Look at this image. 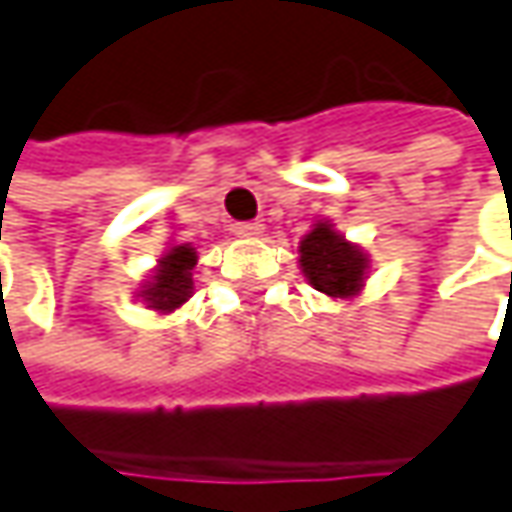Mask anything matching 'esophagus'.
<instances>
[{"label": "esophagus", "instance_id": "1", "mask_svg": "<svg viewBox=\"0 0 512 512\" xmlns=\"http://www.w3.org/2000/svg\"><path fill=\"white\" fill-rule=\"evenodd\" d=\"M237 237H260L263 234V223H234V229H232Z\"/></svg>", "mask_w": 512, "mask_h": 512}]
</instances>
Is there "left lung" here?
I'll use <instances>...</instances> for the list:
<instances>
[{"instance_id":"left-lung-1","label":"left lung","mask_w":512,"mask_h":512,"mask_svg":"<svg viewBox=\"0 0 512 512\" xmlns=\"http://www.w3.org/2000/svg\"><path fill=\"white\" fill-rule=\"evenodd\" d=\"M298 263L303 278L332 300H352L361 295L369 275V257L361 246L335 232L329 220H318L300 240Z\"/></svg>"}]
</instances>
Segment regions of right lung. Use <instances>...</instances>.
<instances>
[{
    "mask_svg": "<svg viewBox=\"0 0 512 512\" xmlns=\"http://www.w3.org/2000/svg\"><path fill=\"white\" fill-rule=\"evenodd\" d=\"M197 263V252L189 243H171L163 257L157 260V269L143 280L137 298L148 303V309L168 315L174 309H180L194 292V280L191 269Z\"/></svg>",
    "mask_w": 512,
    "mask_h": 512,
    "instance_id": "right-lung-1",
    "label": "right lung"
}]
</instances>
